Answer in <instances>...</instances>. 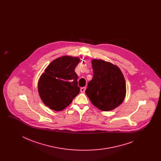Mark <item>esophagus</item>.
<instances>
[{
	"label": "esophagus",
	"mask_w": 161,
	"mask_h": 161,
	"mask_svg": "<svg viewBox=\"0 0 161 161\" xmlns=\"http://www.w3.org/2000/svg\"><path fill=\"white\" fill-rule=\"evenodd\" d=\"M86 89V87H81V88L80 89V91H81V92H83H83H85Z\"/></svg>",
	"instance_id": "obj_1"
}]
</instances>
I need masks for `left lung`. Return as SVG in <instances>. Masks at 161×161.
I'll return each mask as SVG.
<instances>
[{"instance_id":"obj_1","label":"left lung","mask_w":161,"mask_h":161,"mask_svg":"<svg viewBox=\"0 0 161 161\" xmlns=\"http://www.w3.org/2000/svg\"><path fill=\"white\" fill-rule=\"evenodd\" d=\"M93 76L89 82L86 93L92 104L103 111L119 106L126 92L125 79L119 68L101 60L92 61Z\"/></svg>"}]
</instances>
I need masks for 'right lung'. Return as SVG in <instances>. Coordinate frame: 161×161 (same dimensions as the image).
I'll return each instance as SVG.
<instances>
[{
    "instance_id": "obj_1",
    "label": "right lung",
    "mask_w": 161,
    "mask_h": 161,
    "mask_svg": "<svg viewBox=\"0 0 161 161\" xmlns=\"http://www.w3.org/2000/svg\"><path fill=\"white\" fill-rule=\"evenodd\" d=\"M80 60L63 56L52 61L39 79L38 90L44 104L55 111L68 107L80 92L75 69Z\"/></svg>"
}]
</instances>
